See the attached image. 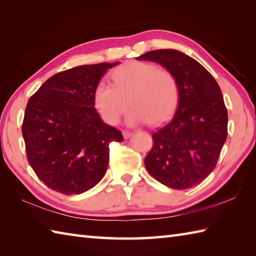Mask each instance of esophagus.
Listing matches in <instances>:
<instances>
[{
    "label": "esophagus",
    "instance_id": "esophagus-1",
    "mask_svg": "<svg viewBox=\"0 0 256 256\" xmlns=\"http://www.w3.org/2000/svg\"><path fill=\"white\" fill-rule=\"evenodd\" d=\"M133 135L132 132H128V131H123V138H130Z\"/></svg>",
    "mask_w": 256,
    "mask_h": 256
}]
</instances>
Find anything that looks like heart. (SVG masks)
I'll list each match as a JSON object with an SVG mask.
<instances>
[{
  "mask_svg": "<svg viewBox=\"0 0 256 256\" xmlns=\"http://www.w3.org/2000/svg\"><path fill=\"white\" fill-rule=\"evenodd\" d=\"M114 84L106 80L98 84L94 103L102 118L114 125L128 103L132 106L125 122L140 125L158 124L170 116L179 100L178 82L172 72L143 62L125 64L113 72Z\"/></svg>",
  "mask_w": 256,
  "mask_h": 256,
  "instance_id": "obj_1",
  "label": "heart"
}]
</instances>
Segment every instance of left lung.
<instances>
[{
  "label": "left lung",
  "mask_w": 256,
  "mask_h": 256,
  "mask_svg": "<svg viewBox=\"0 0 256 256\" xmlns=\"http://www.w3.org/2000/svg\"><path fill=\"white\" fill-rule=\"evenodd\" d=\"M160 64L178 82L172 118L153 134L146 170L174 189L197 186L214 170L228 135V111L219 84L202 64L176 50H150L136 58Z\"/></svg>",
  "instance_id": "left-lung-1"
}]
</instances>
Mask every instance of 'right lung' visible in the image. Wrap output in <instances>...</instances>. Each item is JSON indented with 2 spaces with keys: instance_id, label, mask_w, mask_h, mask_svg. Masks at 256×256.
I'll list each match as a JSON object with an SVG mask.
<instances>
[{
  "instance_id": "1",
  "label": "right lung",
  "mask_w": 256,
  "mask_h": 256,
  "mask_svg": "<svg viewBox=\"0 0 256 256\" xmlns=\"http://www.w3.org/2000/svg\"><path fill=\"white\" fill-rule=\"evenodd\" d=\"M118 64H84L58 72L27 103L22 125L27 160L55 192L79 194L94 188L106 172L108 144L123 140L94 108L98 84Z\"/></svg>"
}]
</instances>
